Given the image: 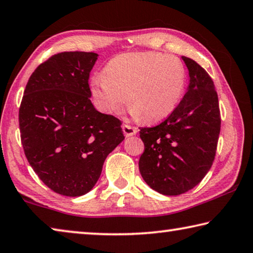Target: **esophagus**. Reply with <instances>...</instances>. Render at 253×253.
Here are the masks:
<instances>
[{"label":"esophagus","instance_id":"esophagus-1","mask_svg":"<svg viewBox=\"0 0 253 253\" xmlns=\"http://www.w3.org/2000/svg\"><path fill=\"white\" fill-rule=\"evenodd\" d=\"M122 129H123V133L126 136V138L127 136H132V135L136 134V132H138V129H136V127L131 126H129V124H123Z\"/></svg>","mask_w":253,"mask_h":253}]
</instances>
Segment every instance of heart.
Masks as SVG:
<instances>
[{
    "label": "heart",
    "mask_w": 253,
    "mask_h": 253,
    "mask_svg": "<svg viewBox=\"0 0 253 253\" xmlns=\"http://www.w3.org/2000/svg\"><path fill=\"white\" fill-rule=\"evenodd\" d=\"M185 85V66L178 57L129 52L114 57L104 76L93 78L92 94L109 113H120L129 102L133 118L158 122L175 111Z\"/></svg>",
    "instance_id": "b5f03b06"
}]
</instances>
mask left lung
<instances>
[{
	"mask_svg": "<svg viewBox=\"0 0 253 253\" xmlns=\"http://www.w3.org/2000/svg\"><path fill=\"white\" fill-rule=\"evenodd\" d=\"M181 59L189 74L183 99L164 122L140 127L144 143L140 172L152 189L167 196L180 195L201 183L212 167L221 130L212 78L195 60Z\"/></svg>",
	"mask_w": 253,
	"mask_h": 253,
	"instance_id": "8db88e82",
	"label": "left lung"
}]
</instances>
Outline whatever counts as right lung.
I'll list each match as a JSON object with an SVG mask.
<instances>
[{
    "instance_id": "right-lung-1",
    "label": "right lung",
    "mask_w": 253,
    "mask_h": 253,
    "mask_svg": "<svg viewBox=\"0 0 253 253\" xmlns=\"http://www.w3.org/2000/svg\"><path fill=\"white\" fill-rule=\"evenodd\" d=\"M95 52H60L39 65L19 110L21 142L42 183L60 195H85L103 164L124 140L121 121L90 102L89 73Z\"/></svg>"
}]
</instances>
